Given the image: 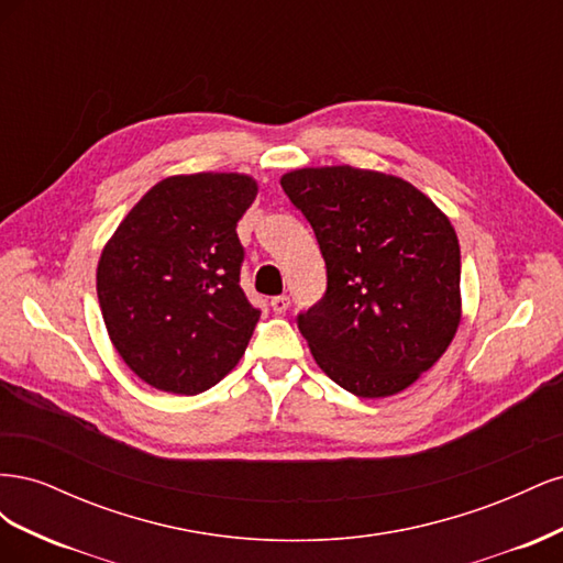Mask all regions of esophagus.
<instances>
[{"label":"esophagus","instance_id":"esophagus-1","mask_svg":"<svg viewBox=\"0 0 563 563\" xmlns=\"http://www.w3.org/2000/svg\"><path fill=\"white\" fill-rule=\"evenodd\" d=\"M269 305H272V310H275L277 314H284L288 310V305H291V298H288V296H275V298L269 300Z\"/></svg>","mask_w":563,"mask_h":563}]
</instances>
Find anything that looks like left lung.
<instances>
[{"label":"left lung","instance_id":"obj_1","mask_svg":"<svg viewBox=\"0 0 563 563\" xmlns=\"http://www.w3.org/2000/svg\"><path fill=\"white\" fill-rule=\"evenodd\" d=\"M279 183L327 263V296L298 317L314 362L354 397L399 395L441 360L463 319L449 216L373 168L302 166Z\"/></svg>","mask_w":563,"mask_h":563}]
</instances>
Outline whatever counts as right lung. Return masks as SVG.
<instances>
[{
	"instance_id": "1",
	"label": "right lung",
	"mask_w": 563,
	"mask_h": 563,
	"mask_svg": "<svg viewBox=\"0 0 563 563\" xmlns=\"http://www.w3.org/2000/svg\"><path fill=\"white\" fill-rule=\"evenodd\" d=\"M255 195L249 174L168 176L103 246L100 312L114 350L150 387L199 395L244 356L261 312L240 286L236 223Z\"/></svg>"
}]
</instances>
